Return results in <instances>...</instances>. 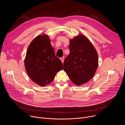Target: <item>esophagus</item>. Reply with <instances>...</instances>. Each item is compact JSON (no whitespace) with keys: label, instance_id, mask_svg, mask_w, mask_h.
Segmentation results:
<instances>
[{"label":"esophagus","instance_id":"1","mask_svg":"<svg viewBox=\"0 0 125 125\" xmlns=\"http://www.w3.org/2000/svg\"><path fill=\"white\" fill-rule=\"evenodd\" d=\"M60 60H61L62 62L63 63V62H64V57H61V58H60Z\"/></svg>","mask_w":125,"mask_h":125}]
</instances>
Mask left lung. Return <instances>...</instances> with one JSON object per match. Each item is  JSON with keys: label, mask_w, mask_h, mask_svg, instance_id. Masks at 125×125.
<instances>
[{"label": "left lung", "mask_w": 125, "mask_h": 125, "mask_svg": "<svg viewBox=\"0 0 125 125\" xmlns=\"http://www.w3.org/2000/svg\"><path fill=\"white\" fill-rule=\"evenodd\" d=\"M69 49L63 69L75 84H83L96 72L98 63L97 52L88 39L81 34L70 40Z\"/></svg>", "instance_id": "obj_1"}]
</instances>
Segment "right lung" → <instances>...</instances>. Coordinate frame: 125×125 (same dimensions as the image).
<instances>
[{
    "instance_id": "add662e5",
    "label": "right lung",
    "mask_w": 125,
    "mask_h": 125,
    "mask_svg": "<svg viewBox=\"0 0 125 125\" xmlns=\"http://www.w3.org/2000/svg\"><path fill=\"white\" fill-rule=\"evenodd\" d=\"M25 66L31 79L42 86L51 83L63 69V64L55 56L47 35H38L31 42L27 51Z\"/></svg>"
}]
</instances>
